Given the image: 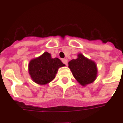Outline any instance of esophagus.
<instances>
[{
	"label": "esophagus",
	"mask_w": 123,
	"mask_h": 123,
	"mask_svg": "<svg viewBox=\"0 0 123 123\" xmlns=\"http://www.w3.org/2000/svg\"><path fill=\"white\" fill-rule=\"evenodd\" d=\"M62 62L64 64H65L66 65H67V63H68V60H67L66 59H62Z\"/></svg>",
	"instance_id": "1"
}]
</instances>
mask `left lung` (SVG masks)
I'll use <instances>...</instances> for the list:
<instances>
[{
	"label": "left lung",
	"instance_id": "1",
	"mask_svg": "<svg viewBox=\"0 0 123 123\" xmlns=\"http://www.w3.org/2000/svg\"><path fill=\"white\" fill-rule=\"evenodd\" d=\"M68 64L74 78L81 85L85 86L95 80L97 75L96 64L81 54L78 55L77 59L69 62Z\"/></svg>",
	"mask_w": 123,
	"mask_h": 123
}]
</instances>
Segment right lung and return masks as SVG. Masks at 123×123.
Instances as JSON below:
<instances>
[{
	"label": "right lung",
	"mask_w": 123,
	"mask_h": 123,
	"mask_svg": "<svg viewBox=\"0 0 123 123\" xmlns=\"http://www.w3.org/2000/svg\"><path fill=\"white\" fill-rule=\"evenodd\" d=\"M58 58L53 59L45 52L42 55L31 60L28 65L29 74L34 82L38 85H46L55 77L58 69L64 66Z\"/></svg>",
	"instance_id": "obj_1"
}]
</instances>
